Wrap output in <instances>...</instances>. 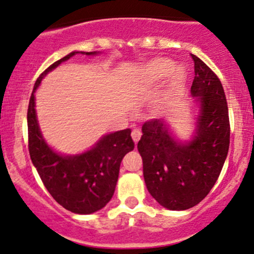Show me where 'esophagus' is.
I'll return each instance as SVG.
<instances>
[{"label":"esophagus","mask_w":254,"mask_h":254,"mask_svg":"<svg viewBox=\"0 0 254 254\" xmlns=\"http://www.w3.org/2000/svg\"><path fill=\"white\" fill-rule=\"evenodd\" d=\"M141 137V132L139 129H133L132 130V138H133V141H134L135 144L138 143L139 139Z\"/></svg>","instance_id":"esophagus-1"}]
</instances>
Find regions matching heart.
I'll use <instances>...</instances> for the list:
<instances>
[{
	"mask_svg": "<svg viewBox=\"0 0 254 254\" xmlns=\"http://www.w3.org/2000/svg\"><path fill=\"white\" fill-rule=\"evenodd\" d=\"M143 73L151 82H159L172 73L174 83H181L187 78L188 71L184 66L174 67V63L166 58H156L144 66Z\"/></svg>",
	"mask_w": 254,
	"mask_h": 254,
	"instance_id": "1",
	"label": "heart"
}]
</instances>
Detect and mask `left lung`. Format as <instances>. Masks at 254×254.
<instances>
[{"label":"left lung","mask_w":254,"mask_h":254,"mask_svg":"<svg viewBox=\"0 0 254 254\" xmlns=\"http://www.w3.org/2000/svg\"><path fill=\"white\" fill-rule=\"evenodd\" d=\"M191 95L198 104L195 132L179 140L165 120L141 127L138 151L150 195L165 208L185 211L208 195L219 177L230 143L228 104L222 83L204 63L192 56Z\"/></svg>","instance_id":"1"}]
</instances>
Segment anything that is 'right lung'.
Returning <instances> with one entry per match:
<instances>
[{
	"label": "right lung",
	"mask_w": 254,
	"mask_h": 254,
	"mask_svg": "<svg viewBox=\"0 0 254 254\" xmlns=\"http://www.w3.org/2000/svg\"><path fill=\"white\" fill-rule=\"evenodd\" d=\"M77 53L95 56L99 52L73 51L47 67L35 83L28 109L29 152L41 181L54 200L72 213L91 214L111 200L121 161L134 149V143L129 128L103 135L91 149L76 155L59 154L45 140L37 121L35 92L48 72Z\"/></svg>",
	"instance_id": "right-lung-1"
}]
</instances>
